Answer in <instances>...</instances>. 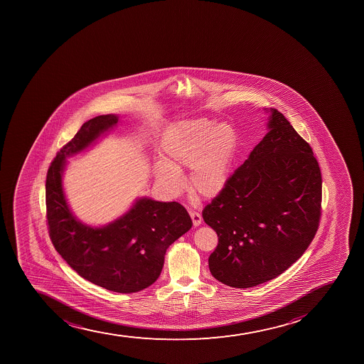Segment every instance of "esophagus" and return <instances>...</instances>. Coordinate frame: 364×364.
Listing matches in <instances>:
<instances>
[{
  "label": "esophagus",
  "instance_id": "34e87169",
  "mask_svg": "<svg viewBox=\"0 0 364 364\" xmlns=\"http://www.w3.org/2000/svg\"><path fill=\"white\" fill-rule=\"evenodd\" d=\"M190 216H191L193 225H195V227H199L200 223H202V215L199 213H196V211H191Z\"/></svg>",
  "mask_w": 364,
  "mask_h": 364
}]
</instances>
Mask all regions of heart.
Wrapping results in <instances>:
<instances>
[{
    "mask_svg": "<svg viewBox=\"0 0 364 364\" xmlns=\"http://www.w3.org/2000/svg\"><path fill=\"white\" fill-rule=\"evenodd\" d=\"M236 142L234 127L227 122L192 119L174 123L162 136V161L155 162V178L167 193L178 197L186 188L181 171L191 168L192 190L215 198L229 180Z\"/></svg>",
    "mask_w": 364,
    "mask_h": 364,
    "instance_id": "1",
    "label": "heart"
}]
</instances>
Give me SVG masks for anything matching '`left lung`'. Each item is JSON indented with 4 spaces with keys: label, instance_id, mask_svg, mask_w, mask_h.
<instances>
[{
    "label": "left lung",
    "instance_id": "8db88e82",
    "mask_svg": "<svg viewBox=\"0 0 364 364\" xmlns=\"http://www.w3.org/2000/svg\"><path fill=\"white\" fill-rule=\"evenodd\" d=\"M268 133L203 210L218 235L213 277L249 288L279 277L301 257L319 227L321 173L310 144L277 109Z\"/></svg>",
    "mask_w": 364,
    "mask_h": 364
}]
</instances>
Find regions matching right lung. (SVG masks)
<instances>
[{"mask_svg":"<svg viewBox=\"0 0 364 364\" xmlns=\"http://www.w3.org/2000/svg\"><path fill=\"white\" fill-rule=\"evenodd\" d=\"M119 122L101 115L80 127L58 151L46 176V216L50 241L80 277L117 293L142 291L160 277L166 250L192 227L191 217L176 202L137 199L123 216L105 227L77 220L66 202L63 172L66 158L85 151Z\"/></svg>","mask_w":364,"mask_h":364,"instance_id":"add662e5","label":"right lung"}]
</instances>
